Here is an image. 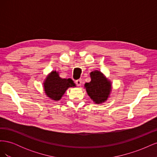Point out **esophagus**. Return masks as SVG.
I'll return each instance as SVG.
<instances>
[{
  "label": "esophagus",
  "instance_id": "34e87169",
  "mask_svg": "<svg viewBox=\"0 0 157 157\" xmlns=\"http://www.w3.org/2000/svg\"><path fill=\"white\" fill-rule=\"evenodd\" d=\"M76 84H77V85L78 86H81V84H82V80H80V79H79V80H76Z\"/></svg>",
  "mask_w": 157,
  "mask_h": 157
}]
</instances>
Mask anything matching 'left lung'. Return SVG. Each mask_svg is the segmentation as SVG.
<instances>
[{"label": "left lung", "mask_w": 157, "mask_h": 157, "mask_svg": "<svg viewBox=\"0 0 157 157\" xmlns=\"http://www.w3.org/2000/svg\"><path fill=\"white\" fill-rule=\"evenodd\" d=\"M91 81L84 84L86 92L90 99L96 104L105 102L110 97L112 84L100 71L94 70L90 73Z\"/></svg>", "instance_id": "1"}]
</instances>
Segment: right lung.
<instances>
[{
	"label": "right lung",
	"mask_w": 157,
	"mask_h": 157,
	"mask_svg": "<svg viewBox=\"0 0 157 157\" xmlns=\"http://www.w3.org/2000/svg\"><path fill=\"white\" fill-rule=\"evenodd\" d=\"M76 87L71 78H62L58 71H52L43 82L44 91L46 96L52 101H59L69 88Z\"/></svg>",
	"instance_id": "right-lung-1"
}]
</instances>
